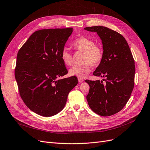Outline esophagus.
<instances>
[{"instance_id":"1","label":"esophagus","mask_w":150,"mask_h":150,"mask_svg":"<svg viewBox=\"0 0 150 150\" xmlns=\"http://www.w3.org/2000/svg\"><path fill=\"white\" fill-rule=\"evenodd\" d=\"M78 81H79V83H82V82L83 81V80L82 79H81V78H79L78 79Z\"/></svg>"}]
</instances>
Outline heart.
I'll use <instances>...</instances> for the list:
<instances>
[{
  "mask_svg": "<svg viewBox=\"0 0 150 150\" xmlns=\"http://www.w3.org/2000/svg\"><path fill=\"white\" fill-rule=\"evenodd\" d=\"M72 46L76 50L83 52L81 57L82 63L73 66L69 70V75L84 78L90 71L91 65H98L103 58V50L98 45H95L91 38L81 36L72 43ZM61 60L67 66L71 65L73 57L69 50L64 48L61 52Z\"/></svg>",
  "mask_w": 150,
  "mask_h": 150,
  "instance_id": "obj_1",
  "label": "heart"
}]
</instances>
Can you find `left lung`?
Segmentation results:
<instances>
[{
    "mask_svg": "<svg viewBox=\"0 0 150 150\" xmlns=\"http://www.w3.org/2000/svg\"><path fill=\"white\" fill-rule=\"evenodd\" d=\"M84 29L96 32L101 40L103 58L93 74L105 79L85 80L90 86L88 104L100 116L113 115L127 104L134 87L135 66L132 52L125 38L117 32L103 26Z\"/></svg>",
    "mask_w": 150,
    "mask_h": 150,
    "instance_id": "1",
    "label": "left lung"
}]
</instances>
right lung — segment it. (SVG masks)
I'll return each mask as SVG.
<instances>
[{
	"label": "right lung",
	"mask_w": 150,
	"mask_h": 150,
	"mask_svg": "<svg viewBox=\"0 0 150 150\" xmlns=\"http://www.w3.org/2000/svg\"><path fill=\"white\" fill-rule=\"evenodd\" d=\"M73 28H49L33 33L18 50L15 76L23 102L34 113L52 117L63 110L78 83L68 73L60 54Z\"/></svg>",
	"instance_id": "1"
}]
</instances>
